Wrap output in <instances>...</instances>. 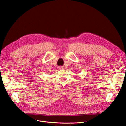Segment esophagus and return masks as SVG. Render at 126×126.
<instances>
[{
	"label": "esophagus",
	"mask_w": 126,
	"mask_h": 126,
	"mask_svg": "<svg viewBox=\"0 0 126 126\" xmlns=\"http://www.w3.org/2000/svg\"><path fill=\"white\" fill-rule=\"evenodd\" d=\"M59 69H63V67H59Z\"/></svg>",
	"instance_id": "1"
}]
</instances>
